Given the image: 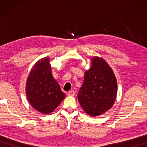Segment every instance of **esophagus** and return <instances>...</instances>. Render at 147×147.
I'll return each instance as SVG.
<instances>
[{
  "mask_svg": "<svg viewBox=\"0 0 147 147\" xmlns=\"http://www.w3.org/2000/svg\"><path fill=\"white\" fill-rule=\"evenodd\" d=\"M67 95L69 96H74L75 95V92L74 90H70V91L67 92Z\"/></svg>",
  "mask_w": 147,
  "mask_h": 147,
  "instance_id": "obj_1",
  "label": "esophagus"
}]
</instances>
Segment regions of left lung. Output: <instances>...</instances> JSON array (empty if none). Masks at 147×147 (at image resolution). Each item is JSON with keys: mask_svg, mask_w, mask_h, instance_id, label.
<instances>
[{"mask_svg": "<svg viewBox=\"0 0 147 147\" xmlns=\"http://www.w3.org/2000/svg\"><path fill=\"white\" fill-rule=\"evenodd\" d=\"M116 94L117 82L111 67L102 58L94 57L78 94L80 105L88 114L97 116L113 106Z\"/></svg>", "mask_w": 147, "mask_h": 147, "instance_id": "left-lung-1", "label": "left lung"}]
</instances>
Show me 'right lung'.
<instances>
[{
	"mask_svg": "<svg viewBox=\"0 0 147 147\" xmlns=\"http://www.w3.org/2000/svg\"><path fill=\"white\" fill-rule=\"evenodd\" d=\"M48 57L39 60L32 69L27 84L26 94L31 105L37 111L49 114L65 97L54 79Z\"/></svg>",
	"mask_w": 147,
	"mask_h": 147,
	"instance_id": "right-lung-1",
	"label": "right lung"
}]
</instances>
